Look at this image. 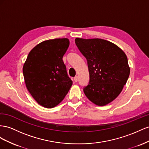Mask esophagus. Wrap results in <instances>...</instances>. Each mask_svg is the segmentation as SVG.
Listing matches in <instances>:
<instances>
[{"instance_id": "34e87169", "label": "esophagus", "mask_w": 149, "mask_h": 149, "mask_svg": "<svg viewBox=\"0 0 149 149\" xmlns=\"http://www.w3.org/2000/svg\"><path fill=\"white\" fill-rule=\"evenodd\" d=\"M74 81L75 82H77L79 81V77H78V76H75V77L74 78Z\"/></svg>"}]
</instances>
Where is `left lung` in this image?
I'll return each mask as SVG.
<instances>
[{
    "mask_svg": "<svg viewBox=\"0 0 149 149\" xmlns=\"http://www.w3.org/2000/svg\"><path fill=\"white\" fill-rule=\"evenodd\" d=\"M75 42L87 61L90 80L84 88L85 95L97 105L110 103L120 94L129 77L125 54L104 39L76 38Z\"/></svg>",
    "mask_w": 149,
    "mask_h": 149,
    "instance_id": "1",
    "label": "left lung"
}]
</instances>
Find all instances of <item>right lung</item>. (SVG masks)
Instances as JSON below:
<instances>
[{
	"mask_svg": "<svg viewBox=\"0 0 149 149\" xmlns=\"http://www.w3.org/2000/svg\"><path fill=\"white\" fill-rule=\"evenodd\" d=\"M69 44L67 38L42 42L31 50L24 64L27 90L45 108L60 104L72 85L62 60Z\"/></svg>",
	"mask_w": 149,
	"mask_h": 149,
	"instance_id": "1",
	"label": "right lung"
}]
</instances>
